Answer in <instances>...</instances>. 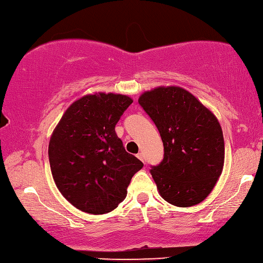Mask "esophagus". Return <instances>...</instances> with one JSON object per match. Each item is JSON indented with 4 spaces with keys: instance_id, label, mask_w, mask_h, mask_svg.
I'll use <instances>...</instances> for the list:
<instances>
[{
    "instance_id": "esophagus-1",
    "label": "esophagus",
    "mask_w": 263,
    "mask_h": 263,
    "mask_svg": "<svg viewBox=\"0 0 263 263\" xmlns=\"http://www.w3.org/2000/svg\"><path fill=\"white\" fill-rule=\"evenodd\" d=\"M137 158H138V159H140L141 161L144 162V156H143V153H138V154H137Z\"/></svg>"
}]
</instances>
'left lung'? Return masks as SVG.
Here are the masks:
<instances>
[{
	"instance_id": "obj_1",
	"label": "left lung",
	"mask_w": 263,
	"mask_h": 263,
	"mask_svg": "<svg viewBox=\"0 0 263 263\" xmlns=\"http://www.w3.org/2000/svg\"><path fill=\"white\" fill-rule=\"evenodd\" d=\"M138 102L164 144V159L151 170L161 198L178 207L198 205L222 173L224 141L218 118L180 86L145 91Z\"/></svg>"
}]
</instances>
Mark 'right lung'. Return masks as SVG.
Instances as JSON below:
<instances>
[{
  "mask_svg": "<svg viewBox=\"0 0 263 263\" xmlns=\"http://www.w3.org/2000/svg\"><path fill=\"white\" fill-rule=\"evenodd\" d=\"M132 102L120 93L86 95L66 109L52 132L49 161L53 181L79 211H114L126 197L132 177L144 166L125 151L115 131Z\"/></svg>",
  "mask_w": 263,
  "mask_h": 263,
  "instance_id": "add662e5",
  "label": "right lung"
}]
</instances>
